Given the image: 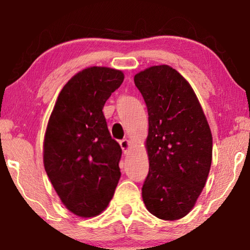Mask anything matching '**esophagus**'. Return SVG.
<instances>
[{
  "instance_id": "34e87169",
  "label": "esophagus",
  "mask_w": 250,
  "mask_h": 250,
  "mask_svg": "<svg viewBox=\"0 0 250 250\" xmlns=\"http://www.w3.org/2000/svg\"><path fill=\"white\" fill-rule=\"evenodd\" d=\"M119 143H120V146H121L122 151H124V153L125 154L128 153L130 147H131V142L129 140H126V139H124V140H121Z\"/></svg>"
}]
</instances>
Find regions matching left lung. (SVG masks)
Masks as SVG:
<instances>
[{
    "instance_id": "1",
    "label": "left lung",
    "mask_w": 250,
    "mask_h": 250,
    "mask_svg": "<svg viewBox=\"0 0 250 250\" xmlns=\"http://www.w3.org/2000/svg\"><path fill=\"white\" fill-rule=\"evenodd\" d=\"M134 83L149 115L143 202L155 217L175 221L192 210L208 176V122L191 84L171 66H151L134 76Z\"/></svg>"
}]
</instances>
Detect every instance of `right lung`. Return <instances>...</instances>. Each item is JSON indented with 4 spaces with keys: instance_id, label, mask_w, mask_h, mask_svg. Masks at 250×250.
<instances>
[{
    "instance_id": "obj_1",
    "label": "right lung",
    "mask_w": 250,
    "mask_h": 250,
    "mask_svg": "<svg viewBox=\"0 0 250 250\" xmlns=\"http://www.w3.org/2000/svg\"><path fill=\"white\" fill-rule=\"evenodd\" d=\"M125 79L121 70L88 67L59 92L46 128L45 171L62 204L79 217L105 209L120 180L121 147L103 109Z\"/></svg>"
}]
</instances>
